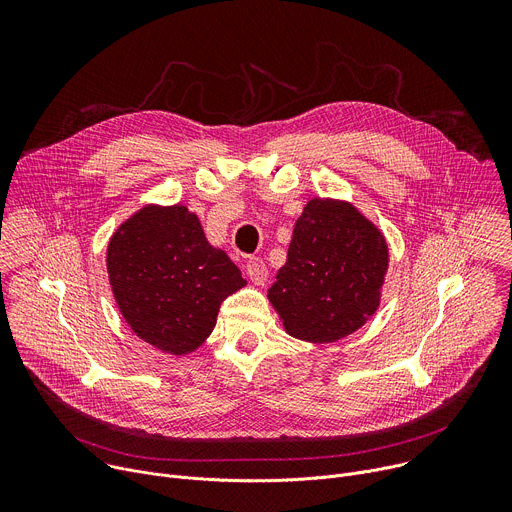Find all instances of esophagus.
<instances>
[{
    "label": "esophagus",
    "mask_w": 512,
    "mask_h": 512,
    "mask_svg": "<svg viewBox=\"0 0 512 512\" xmlns=\"http://www.w3.org/2000/svg\"><path fill=\"white\" fill-rule=\"evenodd\" d=\"M245 271L249 275V279L255 283V285H263L267 281V265L263 263V259L259 257H251L247 263H245Z\"/></svg>",
    "instance_id": "1"
}]
</instances>
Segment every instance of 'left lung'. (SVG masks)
I'll list each match as a JSON object with an SVG mask.
<instances>
[{
  "mask_svg": "<svg viewBox=\"0 0 512 512\" xmlns=\"http://www.w3.org/2000/svg\"><path fill=\"white\" fill-rule=\"evenodd\" d=\"M387 265L389 249L375 225L350 204L314 198L298 218L269 300L291 336L334 342L375 314Z\"/></svg>",
  "mask_w": 512,
  "mask_h": 512,
  "instance_id": "left-lung-1",
  "label": "left lung"
}]
</instances>
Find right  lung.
I'll list each match as a JSON object with an SVG mask.
<instances>
[{
  "label": "right lung",
  "instance_id": "obj_1",
  "mask_svg": "<svg viewBox=\"0 0 512 512\" xmlns=\"http://www.w3.org/2000/svg\"><path fill=\"white\" fill-rule=\"evenodd\" d=\"M109 281L131 330L172 354L198 348L225 298L243 287L239 267L208 245L186 206H145L109 241Z\"/></svg>",
  "mask_w": 512,
  "mask_h": 512
}]
</instances>
